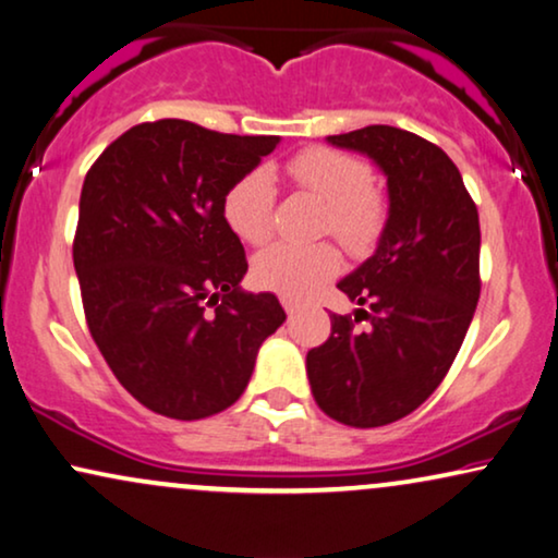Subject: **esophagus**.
<instances>
[{"mask_svg": "<svg viewBox=\"0 0 558 558\" xmlns=\"http://www.w3.org/2000/svg\"><path fill=\"white\" fill-rule=\"evenodd\" d=\"M283 308H286V314L288 316H295V314H299V311H301V306H299V303H295V301H291V299H286V295H283Z\"/></svg>", "mask_w": 558, "mask_h": 558, "instance_id": "1", "label": "esophagus"}]
</instances>
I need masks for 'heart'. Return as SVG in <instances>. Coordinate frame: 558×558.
<instances>
[{
	"label": "heart",
	"mask_w": 558,
	"mask_h": 558,
	"mask_svg": "<svg viewBox=\"0 0 558 558\" xmlns=\"http://www.w3.org/2000/svg\"><path fill=\"white\" fill-rule=\"evenodd\" d=\"M286 175L299 189L329 204L326 232H331L354 255H365L380 242L388 225V202L373 189V168L365 160L333 147H306L286 162ZM278 204L275 178L267 168H252L225 193V219L247 244H263L272 234V214ZM341 257L333 244H272L255 259L259 286L303 301L339 272Z\"/></svg>",
	"instance_id": "obj_1"
}]
</instances>
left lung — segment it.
<instances>
[{
    "label": "left lung",
    "instance_id": "8db88e82",
    "mask_svg": "<svg viewBox=\"0 0 558 558\" xmlns=\"http://www.w3.org/2000/svg\"><path fill=\"white\" fill-rule=\"evenodd\" d=\"M388 175L390 217L377 252L339 283L367 306L331 314L306 354L311 392L329 418L377 428L413 413L447 377L480 301V217L462 173L439 145L369 124L331 135ZM365 317L367 330L355 324Z\"/></svg>",
    "mask_w": 558,
    "mask_h": 558
}]
</instances>
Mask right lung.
I'll use <instances>...</instances> for the list:
<instances>
[{
	"label": "right lung",
	"instance_id": "add662e5",
	"mask_svg": "<svg viewBox=\"0 0 558 558\" xmlns=\"http://www.w3.org/2000/svg\"><path fill=\"white\" fill-rule=\"evenodd\" d=\"M278 143L158 119L88 168L73 236L88 331L122 388L166 418L236 403L259 344L286 322L272 293L240 291L247 257L221 209Z\"/></svg>",
	"mask_w": 558,
	"mask_h": 558
}]
</instances>
